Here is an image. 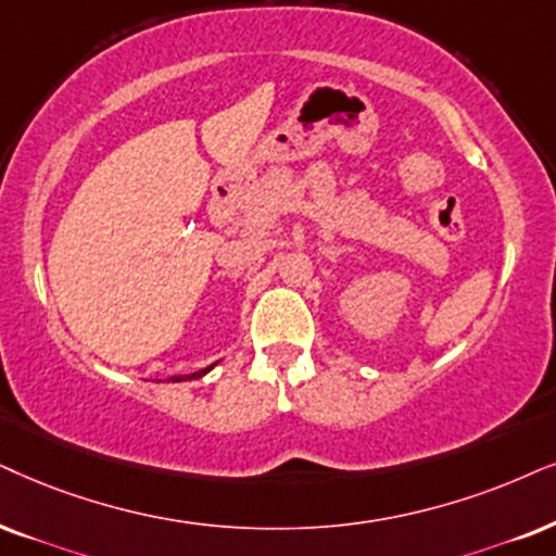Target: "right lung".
<instances>
[{
	"mask_svg": "<svg viewBox=\"0 0 556 556\" xmlns=\"http://www.w3.org/2000/svg\"><path fill=\"white\" fill-rule=\"evenodd\" d=\"M213 367H215V364H210V367H205V369H200V371H194V375H187V377H185V375H181V377H172V379H174V382H181V379H197V377H205V375H207V371H210V369H213Z\"/></svg>",
	"mask_w": 556,
	"mask_h": 556,
	"instance_id": "right-lung-1",
	"label": "right lung"
}]
</instances>
